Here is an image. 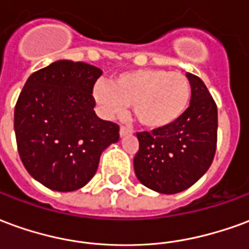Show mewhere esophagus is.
Segmentation results:
<instances>
[{
    "instance_id": "1",
    "label": "esophagus",
    "mask_w": 249,
    "mask_h": 249,
    "mask_svg": "<svg viewBox=\"0 0 249 249\" xmlns=\"http://www.w3.org/2000/svg\"><path fill=\"white\" fill-rule=\"evenodd\" d=\"M132 133V130L129 128H126V126H120V136L121 137H124L126 135H130Z\"/></svg>"
}]
</instances>
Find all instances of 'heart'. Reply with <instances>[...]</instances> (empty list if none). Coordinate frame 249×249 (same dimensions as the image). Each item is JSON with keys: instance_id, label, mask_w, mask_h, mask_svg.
<instances>
[{"instance_id": "b5f03b06", "label": "heart", "mask_w": 249, "mask_h": 249, "mask_svg": "<svg viewBox=\"0 0 249 249\" xmlns=\"http://www.w3.org/2000/svg\"><path fill=\"white\" fill-rule=\"evenodd\" d=\"M192 84L181 73L165 69L124 71L109 84L94 85L93 96L107 116L133 107L135 117L148 129H165L183 117L192 101Z\"/></svg>"}]
</instances>
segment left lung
I'll list each match as a JSON object with an SVG mask.
<instances>
[{
    "mask_svg": "<svg viewBox=\"0 0 249 249\" xmlns=\"http://www.w3.org/2000/svg\"><path fill=\"white\" fill-rule=\"evenodd\" d=\"M192 103L176 124L165 129L137 132L133 159L137 178L165 195L185 191L208 171L217 144V107L205 84L188 73Z\"/></svg>",
    "mask_w": 249,
    "mask_h": 249,
    "instance_id": "1",
    "label": "left lung"
}]
</instances>
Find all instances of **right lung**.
<instances>
[{
    "label": "right lung",
    "mask_w": 249,
    "mask_h": 249,
    "mask_svg": "<svg viewBox=\"0 0 249 249\" xmlns=\"http://www.w3.org/2000/svg\"><path fill=\"white\" fill-rule=\"evenodd\" d=\"M103 71L61 60L35 71L14 108L21 161L49 189L71 192L94 176L103 151L119 141V125L94 113L93 87Z\"/></svg>",
    "instance_id": "obj_1"
}]
</instances>
